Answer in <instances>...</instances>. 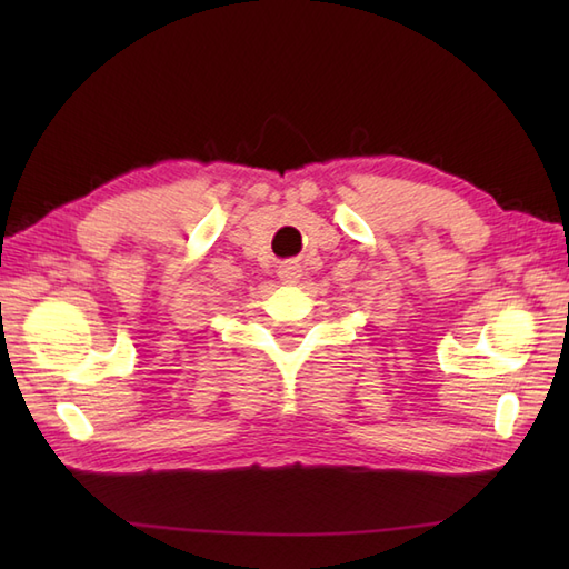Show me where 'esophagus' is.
Wrapping results in <instances>:
<instances>
[{
    "label": "esophagus",
    "mask_w": 569,
    "mask_h": 569,
    "mask_svg": "<svg viewBox=\"0 0 569 569\" xmlns=\"http://www.w3.org/2000/svg\"><path fill=\"white\" fill-rule=\"evenodd\" d=\"M300 276H303V269H300L298 261H283L281 266H278V278H281V281L288 286L298 283Z\"/></svg>",
    "instance_id": "1"
}]
</instances>
